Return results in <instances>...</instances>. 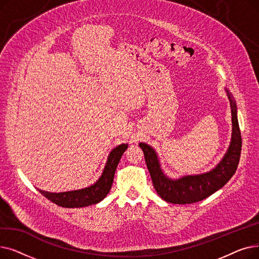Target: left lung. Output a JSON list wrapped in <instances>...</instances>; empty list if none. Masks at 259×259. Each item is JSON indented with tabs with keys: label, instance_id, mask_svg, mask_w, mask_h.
<instances>
[{
	"label": "left lung",
	"instance_id": "left-lung-1",
	"mask_svg": "<svg viewBox=\"0 0 259 259\" xmlns=\"http://www.w3.org/2000/svg\"><path fill=\"white\" fill-rule=\"evenodd\" d=\"M226 92L232 113V138L225 156L211 171L197 175H186L178 180L169 179L160 168L154 149L145 143H140L153 186L157 194L164 200L179 205L200 201L223 188L234 175L241 152V135L235 100L227 88Z\"/></svg>",
	"mask_w": 259,
	"mask_h": 259
}]
</instances>
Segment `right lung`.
<instances>
[{
    "mask_svg": "<svg viewBox=\"0 0 259 259\" xmlns=\"http://www.w3.org/2000/svg\"><path fill=\"white\" fill-rule=\"evenodd\" d=\"M127 148V144H121L115 147L110 152V154L108 155L106 166L101 178L93 185L87 188L60 193H51L39 189L38 191L50 201L64 208H81L95 205V203L103 200L107 196L109 191H110L116 167L121 155L124 154Z\"/></svg>",
    "mask_w": 259,
    "mask_h": 259,
    "instance_id": "1",
    "label": "right lung"
}]
</instances>
